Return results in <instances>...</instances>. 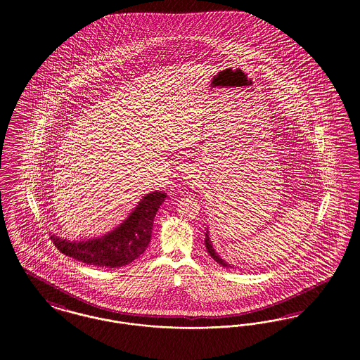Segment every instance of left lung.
I'll list each match as a JSON object with an SVG mask.
<instances>
[{
	"instance_id": "left-lung-1",
	"label": "left lung",
	"mask_w": 360,
	"mask_h": 360,
	"mask_svg": "<svg viewBox=\"0 0 360 360\" xmlns=\"http://www.w3.org/2000/svg\"><path fill=\"white\" fill-rule=\"evenodd\" d=\"M205 245L206 250H207V252H209V255L213 257L219 264H221L223 267H231V264H228V263H226L224 259H221L220 255L214 251V248H213V245H212V241L209 240V232H207V231L205 232Z\"/></svg>"
}]
</instances>
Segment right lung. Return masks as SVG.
I'll list each match as a JSON object with an SVG mask.
<instances>
[{
    "label": "right lung",
    "instance_id": "add662e5",
    "mask_svg": "<svg viewBox=\"0 0 360 360\" xmlns=\"http://www.w3.org/2000/svg\"><path fill=\"white\" fill-rule=\"evenodd\" d=\"M166 193L153 191L143 197L135 210L112 232L97 239L70 241L51 235L55 247L66 257L98 267L119 269L140 257L151 241L158 209Z\"/></svg>",
    "mask_w": 360,
    "mask_h": 360
}]
</instances>
